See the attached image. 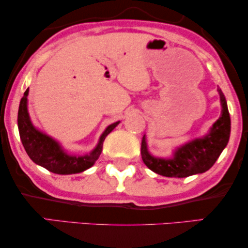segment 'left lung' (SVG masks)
<instances>
[{
	"mask_svg": "<svg viewBox=\"0 0 248 248\" xmlns=\"http://www.w3.org/2000/svg\"><path fill=\"white\" fill-rule=\"evenodd\" d=\"M221 101V115L203 138L195 139L175 151L170 159L155 158L149 154L145 135L142 138L141 155L145 166L155 174L166 177H187L209 170L215 165L229 141L230 116L226 98L218 88Z\"/></svg>",
	"mask_w": 248,
	"mask_h": 248,
	"instance_id": "1",
	"label": "left lung"
}]
</instances>
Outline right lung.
I'll use <instances>...</instances> for the list:
<instances>
[{
	"label": "right lung",
	"instance_id": "1",
	"mask_svg": "<svg viewBox=\"0 0 248 248\" xmlns=\"http://www.w3.org/2000/svg\"><path fill=\"white\" fill-rule=\"evenodd\" d=\"M29 89L23 93L19 105L18 111V127L19 134L23 148L29 158L35 164L46 168L47 170L60 175L78 174L87 170L93 166L103 151V143L105 138L117 126L116 123L109 125L99 139L97 147L86 155H69L64 149L48 135L37 130L30 121L28 108H27V96Z\"/></svg>",
	"mask_w": 248,
	"mask_h": 248
}]
</instances>
